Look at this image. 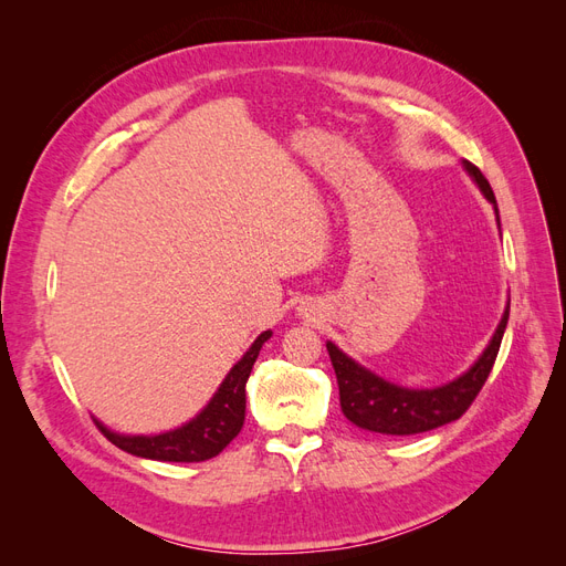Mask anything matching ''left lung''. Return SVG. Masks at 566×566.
Wrapping results in <instances>:
<instances>
[{"label": "left lung", "mask_w": 566, "mask_h": 566, "mask_svg": "<svg viewBox=\"0 0 566 566\" xmlns=\"http://www.w3.org/2000/svg\"><path fill=\"white\" fill-rule=\"evenodd\" d=\"M462 165H465L468 175L476 181L479 191L486 196L489 202H493L495 217H499V205H495L491 184L482 175V169L468 160ZM507 316L510 306H505V314L499 323V328H495L489 347L476 358L474 366L468 373H462L453 382L437 389H406L399 385H391L382 380L380 375L358 366L354 358H349L345 352H339L333 342H328L325 347H328L331 361L337 375L342 413L347 416L349 422L361 427V430L391 437L430 432L441 424L458 420L472 406L476 394L482 391L489 378V373L495 364V356H499L501 349Z\"/></svg>", "instance_id": "obj_1"}]
</instances>
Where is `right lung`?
<instances>
[{
  "instance_id": "add662e5",
  "label": "right lung",
  "mask_w": 566,
  "mask_h": 566,
  "mask_svg": "<svg viewBox=\"0 0 566 566\" xmlns=\"http://www.w3.org/2000/svg\"><path fill=\"white\" fill-rule=\"evenodd\" d=\"M271 337V331H264L252 342V347L243 354L231 373L214 391L210 403L186 424L153 437H129L111 432L106 424L96 420V427L104 437L132 455L163 460V462H202L219 455L241 432L245 422V382L252 373V366L260 356L264 342Z\"/></svg>"
}]
</instances>
